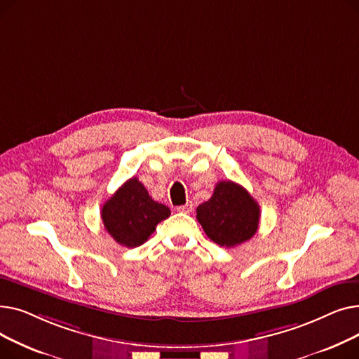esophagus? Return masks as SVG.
<instances>
[{"instance_id":"obj_1","label":"esophagus","mask_w":359,"mask_h":359,"mask_svg":"<svg viewBox=\"0 0 359 359\" xmlns=\"http://www.w3.org/2000/svg\"><path fill=\"white\" fill-rule=\"evenodd\" d=\"M177 212H183V214H191L192 210H194V203L192 202H186L184 205L182 206H177Z\"/></svg>"}]
</instances>
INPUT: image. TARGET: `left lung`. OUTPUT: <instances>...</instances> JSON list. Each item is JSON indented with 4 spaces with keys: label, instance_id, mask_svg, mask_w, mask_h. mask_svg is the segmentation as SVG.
<instances>
[{
    "label": "left lung",
    "instance_id": "8db88e82",
    "mask_svg": "<svg viewBox=\"0 0 359 359\" xmlns=\"http://www.w3.org/2000/svg\"><path fill=\"white\" fill-rule=\"evenodd\" d=\"M196 218L214 243L234 248L256 234L260 208L243 186L222 180L217 183L211 199L198 206Z\"/></svg>",
    "mask_w": 359,
    "mask_h": 359
}]
</instances>
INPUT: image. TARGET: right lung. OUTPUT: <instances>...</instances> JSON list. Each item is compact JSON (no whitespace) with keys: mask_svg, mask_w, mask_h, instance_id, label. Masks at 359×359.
Returning a JSON list of instances; mask_svg holds the SVG:
<instances>
[{"mask_svg":"<svg viewBox=\"0 0 359 359\" xmlns=\"http://www.w3.org/2000/svg\"><path fill=\"white\" fill-rule=\"evenodd\" d=\"M168 217V206L151 198L137 177L126 180L102 208L104 229L126 248L141 246Z\"/></svg>","mask_w":359,"mask_h":359,"instance_id":"obj_1","label":"right lung"}]
</instances>
